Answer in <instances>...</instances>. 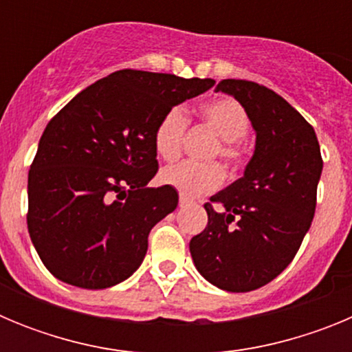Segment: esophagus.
<instances>
[{
	"label": "esophagus",
	"instance_id": "1",
	"mask_svg": "<svg viewBox=\"0 0 352 352\" xmlns=\"http://www.w3.org/2000/svg\"><path fill=\"white\" fill-rule=\"evenodd\" d=\"M190 203V199L186 197V195H179V206H186V204Z\"/></svg>",
	"mask_w": 352,
	"mask_h": 352
}]
</instances>
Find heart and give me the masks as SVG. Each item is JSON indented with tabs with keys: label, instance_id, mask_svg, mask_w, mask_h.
<instances>
[{
	"label": "heart",
	"instance_id": "1",
	"mask_svg": "<svg viewBox=\"0 0 352 352\" xmlns=\"http://www.w3.org/2000/svg\"><path fill=\"white\" fill-rule=\"evenodd\" d=\"M201 120L211 132L220 139L219 146L213 149V157H222L227 164L238 166L243 160V144L241 139L247 135L250 120L239 102L229 96L214 98L199 109ZM188 118L182 107L169 109L155 129L153 142L158 157L170 162L182 153L185 141ZM226 179L220 164H197V162H182L160 170V182L173 186L186 197L210 194L217 190Z\"/></svg>",
	"mask_w": 352,
	"mask_h": 352
}]
</instances>
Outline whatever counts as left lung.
Returning <instances> with one entry per match:
<instances>
[{
    "instance_id": "8db88e82",
    "label": "left lung",
    "mask_w": 352,
    "mask_h": 352,
    "mask_svg": "<svg viewBox=\"0 0 352 352\" xmlns=\"http://www.w3.org/2000/svg\"><path fill=\"white\" fill-rule=\"evenodd\" d=\"M214 91L234 96L256 130L243 176L204 204L208 226L190 239L195 268L210 284L248 292L289 266L316 213L321 148L312 125L280 95L241 79Z\"/></svg>"
}]
</instances>
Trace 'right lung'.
<instances>
[{
  "instance_id": "add662e5",
  "label": "right lung",
  "mask_w": 352,
  "mask_h": 352,
  "mask_svg": "<svg viewBox=\"0 0 352 352\" xmlns=\"http://www.w3.org/2000/svg\"><path fill=\"white\" fill-rule=\"evenodd\" d=\"M213 79L120 70L76 95L47 123L28 174V231L65 284L113 287L141 266L148 234L178 206L158 170L155 129Z\"/></svg>"
}]
</instances>
